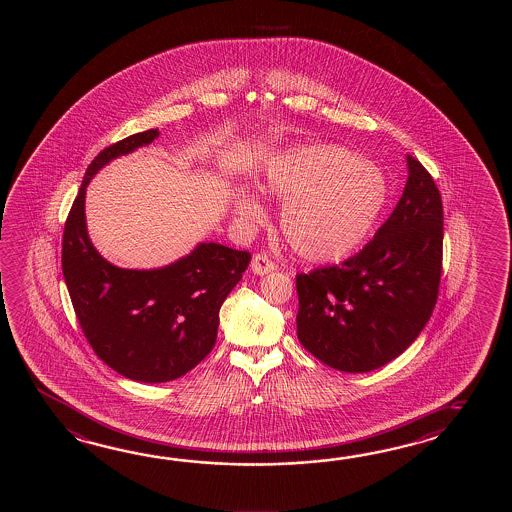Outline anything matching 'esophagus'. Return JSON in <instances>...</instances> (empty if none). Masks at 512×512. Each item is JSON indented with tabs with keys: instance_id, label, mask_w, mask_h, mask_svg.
Here are the masks:
<instances>
[{
	"instance_id": "1",
	"label": "esophagus",
	"mask_w": 512,
	"mask_h": 512,
	"mask_svg": "<svg viewBox=\"0 0 512 512\" xmlns=\"http://www.w3.org/2000/svg\"><path fill=\"white\" fill-rule=\"evenodd\" d=\"M252 271L256 272V274H267V272L274 271L276 269V263L271 260V256L269 254H265V252H258L254 258H252L251 263Z\"/></svg>"
}]
</instances>
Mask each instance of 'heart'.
Wrapping results in <instances>:
<instances>
[{
    "mask_svg": "<svg viewBox=\"0 0 512 512\" xmlns=\"http://www.w3.org/2000/svg\"><path fill=\"white\" fill-rule=\"evenodd\" d=\"M263 188L285 201L282 232L305 260L335 261L368 238L388 196L379 168L346 148L309 144L276 153L265 166ZM236 214L254 223L260 203L247 190L232 197Z\"/></svg>",
    "mask_w": 512,
    "mask_h": 512,
    "instance_id": "1",
    "label": "heart"
}]
</instances>
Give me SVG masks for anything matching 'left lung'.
I'll return each instance as SVG.
<instances>
[{"instance_id":"8db88e82","label":"left lung","mask_w":512,"mask_h":512,"mask_svg":"<svg viewBox=\"0 0 512 512\" xmlns=\"http://www.w3.org/2000/svg\"><path fill=\"white\" fill-rule=\"evenodd\" d=\"M403 197L373 240L340 265L296 274L298 340L335 370L366 373L399 357L434 313L443 271V203L408 155Z\"/></svg>"}]
</instances>
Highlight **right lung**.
I'll return each mask as SVG.
<instances>
[{
	"mask_svg": "<svg viewBox=\"0 0 512 512\" xmlns=\"http://www.w3.org/2000/svg\"><path fill=\"white\" fill-rule=\"evenodd\" d=\"M157 135L141 131L98 153L87 166L62 241L64 280L89 346L111 370L150 384L183 377L212 351L219 309L251 261V252L201 243L163 269L128 271L95 251L84 218L89 179Z\"/></svg>",
	"mask_w": 512,
	"mask_h": 512,
	"instance_id": "right-lung-1",
	"label": "right lung"
}]
</instances>
